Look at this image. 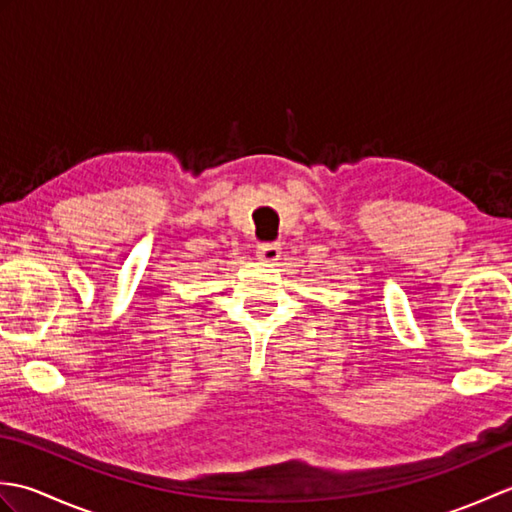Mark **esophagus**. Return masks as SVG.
I'll return each mask as SVG.
<instances>
[{
	"instance_id": "1",
	"label": "esophagus",
	"mask_w": 512,
	"mask_h": 512,
	"mask_svg": "<svg viewBox=\"0 0 512 512\" xmlns=\"http://www.w3.org/2000/svg\"><path fill=\"white\" fill-rule=\"evenodd\" d=\"M279 257H281L279 242H264L257 246V259H262V262H277Z\"/></svg>"
}]
</instances>
